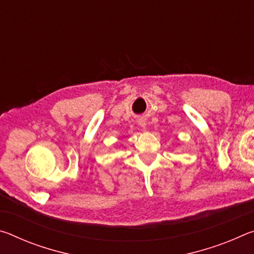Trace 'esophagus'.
Returning <instances> with one entry per match:
<instances>
[{
    "label": "esophagus",
    "mask_w": 254,
    "mask_h": 254,
    "mask_svg": "<svg viewBox=\"0 0 254 254\" xmlns=\"http://www.w3.org/2000/svg\"><path fill=\"white\" fill-rule=\"evenodd\" d=\"M140 126H141V127H142V130H145V128H147V127H145V123L144 122H141Z\"/></svg>",
    "instance_id": "esophagus-1"
}]
</instances>
